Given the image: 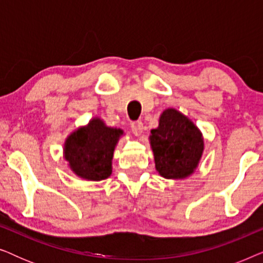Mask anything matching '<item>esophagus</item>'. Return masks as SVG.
<instances>
[{"instance_id":"34e87169","label":"esophagus","mask_w":263,"mask_h":263,"mask_svg":"<svg viewBox=\"0 0 263 263\" xmlns=\"http://www.w3.org/2000/svg\"><path fill=\"white\" fill-rule=\"evenodd\" d=\"M130 127H132V132L134 133V134H135L136 136L141 135L142 129H143V124H142L141 121H135V122H133V123L130 124Z\"/></svg>"}]
</instances>
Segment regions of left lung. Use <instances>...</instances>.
I'll use <instances>...</instances> for the list:
<instances>
[{
  "label": "left lung",
  "instance_id": "obj_1",
  "mask_svg": "<svg viewBox=\"0 0 263 263\" xmlns=\"http://www.w3.org/2000/svg\"><path fill=\"white\" fill-rule=\"evenodd\" d=\"M149 145L156 170L166 179H184L199 166L204 149L202 133L188 116L167 107L159 125L151 130Z\"/></svg>",
  "mask_w": 263,
  "mask_h": 263
}]
</instances>
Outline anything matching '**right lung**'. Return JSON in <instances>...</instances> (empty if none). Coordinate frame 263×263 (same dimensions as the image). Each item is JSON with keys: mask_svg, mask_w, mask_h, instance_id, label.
Returning <instances> with one entry per match:
<instances>
[{"mask_svg": "<svg viewBox=\"0 0 263 263\" xmlns=\"http://www.w3.org/2000/svg\"><path fill=\"white\" fill-rule=\"evenodd\" d=\"M121 128L109 127L102 118L93 117L67 136L63 158L68 167L85 181H103L112 174V158L120 138Z\"/></svg>", "mask_w": 263, "mask_h": 263, "instance_id": "add662e5", "label": "right lung"}]
</instances>
